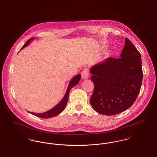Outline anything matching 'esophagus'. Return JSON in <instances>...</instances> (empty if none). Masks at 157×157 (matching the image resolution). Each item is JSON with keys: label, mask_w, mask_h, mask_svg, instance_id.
I'll use <instances>...</instances> for the list:
<instances>
[{"label": "esophagus", "mask_w": 157, "mask_h": 157, "mask_svg": "<svg viewBox=\"0 0 157 157\" xmlns=\"http://www.w3.org/2000/svg\"><path fill=\"white\" fill-rule=\"evenodd\" d=\"M89 75H90V71H89V69L88 68H85L84 69L82 72V78L83 79H88V76H89Z\"/></svg>", "instance_id": "1"}]
</instances>
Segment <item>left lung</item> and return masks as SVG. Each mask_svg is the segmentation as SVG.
I'll return each mask as SVG.
<instances>
[{"instance_id":"left-lung-1","label":"left lung","mask_w":157,"mask_h":157,"mask_svg":"<svg viewBox=\"0 0 157 157\" xmlns=\"http://www.w3.org/2000/svg\"><path fill=\"white\" fill-rule=\"evenodd\" d=\"M90 72L94 84L90 103L97 112L115 115L130 108L136 100L143 77L141 56L128 38L120 57H109Z\"/></svg>"}]
</instances>
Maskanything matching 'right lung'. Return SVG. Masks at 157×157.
I'll use <instances>...</instances> for the list:
<instances>
[{"label":"right lung","mask_w":157,"mask_h":157,"mask_svg":"<svg viewBox=\"0 0 157 157\" xmlns=\"http://www.w3.org/2000/svg\"><path fill=\"white\" fill-rule=\"evenodd\" d=\"M34 38H31L30 39H29L28 41L26 42V43L22 47L24 48L25 46H27L28 44V43L33 39ZM81 79V75H78L76 76H75L74 78L71 81L70 83L69 84L68 88L67 89V91L66 92L65 97L64 98L62 99V100L59 102V104H58L56 107L54 108H53L52 109L50 110L49 111H47L45 113H32V112H29L31 114L38 117H41V118H44V119H47V118H50V117H53L56 116L57 115L59 114L61 112H62L63 110H64V109L67 104V102L68 101V98H69V94L71 91V90L72 89V87H74V86H75L76 85H77L78 83L79 82V80Z\"/></svg>","instance_id":"add662e5"}]
</instances>
